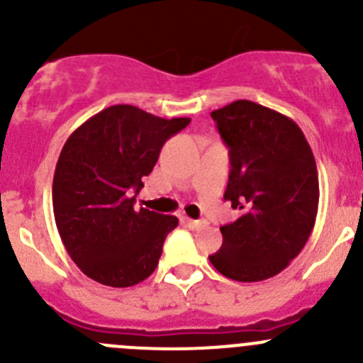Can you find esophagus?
I'll return each mask as SVG.
<instances>
[{
  "label": "esophagus",
  "instance_id": "1",
  "mask_svg": "<svg viewBox=\"0 0 363 363\" xmlns=\"http://www.w3.org/2000/svg\"><path fill=\"white\" fill-rule=\"evenodd\" d=\"M185 224L189 225L190 229H199V228H203V225H204V220H194V218L186 217L185 218Z\"/></svg>",
  "mask_w": 363,
  "mask_h": 363
}]
</instances>
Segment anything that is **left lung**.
Wrapping results in <instances>:
<instances>
[{"instance_id":"8db88e82","label":"left lung","mask_w":363,"mask_h":363,"mask_svg":"<svg viewBox=\"0 0 363 363\" xmlns=\"http://www.w3.org/2000/svg\"><path fill=\"white\" fill-rule=\"evenodd\" d=\"M211 118L231 160L224 199L243 213L222 225V247L210 263L233 281H264L298 256L314 229V155L291 118L250 100L211 111Z\"/></svg>"}]
</instances>
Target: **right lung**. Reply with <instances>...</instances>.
I'll return each mask as SVG.
<instances>
[{
  "mask_svg": "<svg viewBox=\"0 0 363 363\" xmlns=\"http://www.w3.org/2000/svg\"><path fill=\"white\" fill-rule=\"evenodd\" d=\"M190 118H164L135 106H111L75 128L52 180L56 228L68 256L93 281L111 288L139 284L155 272L173 215L135 210L143 178L164 143Z\"/></svg>",
  "mask_w": 363,
  "mask_h": 363,
  "instance_id": "add662e5",
  "label": "right lung"
}]
</instances>
